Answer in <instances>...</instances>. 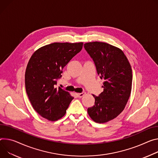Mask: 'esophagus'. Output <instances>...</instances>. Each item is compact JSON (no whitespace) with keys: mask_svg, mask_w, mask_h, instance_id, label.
I'll return each instance as SVG.
<instances>
[{"mask_svg":"<svg viewBox=\"0 0 158 158\" xmlns=\"http://www.w3.org/2000/svg\"><path fill=\"white\" fill-rule=\"evenodd\" d=\"M77 96L79 98H82V96H84L85 94V92H82V93H77Z\"/></svg>","mask_w":158,"mask_h":158,"instance_id":"34e87169","label":"esophagus"}]
</instances>
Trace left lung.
Returning <instances> with one entry per match:
<instances>
[{
	"instance_id": "obj_1",
	"label": "left lung",
	"mask_w": 158,
	"mask_h": 158,
	"mask_svg": "<svg viewBox=\"0 0 158 158\" xmlns=\"http://www.w3.org/2000/svg\"><path fill=\"white\" fill-rule=\"evenodd\" d=\"M84 47L93 59L98 74L103 79V91L88 108L91 118L99 123L114 118L124 110L132 90V70L123 51L104 42L86 43Z\"/></svg>"
}]
</instances>
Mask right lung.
<instances>
[{
    "mask_svg": "<svg viewBox=\"0 0 158 158\" xmlns=\"http://www.w3.org/2000/svg\"><path fill=\"white\" fill-rule=\"evenodd\" d=\"M83 43H53L36 50L25 73L26 93L34 110L48 120L63 117L74 97L55 88L62 69L82 48Z\"/></svg>",
    "mask_w": 158,
    "mask_h": 158,
    "instance_id": "add662e5",
    "label": "right lung"
}]
</instances>
